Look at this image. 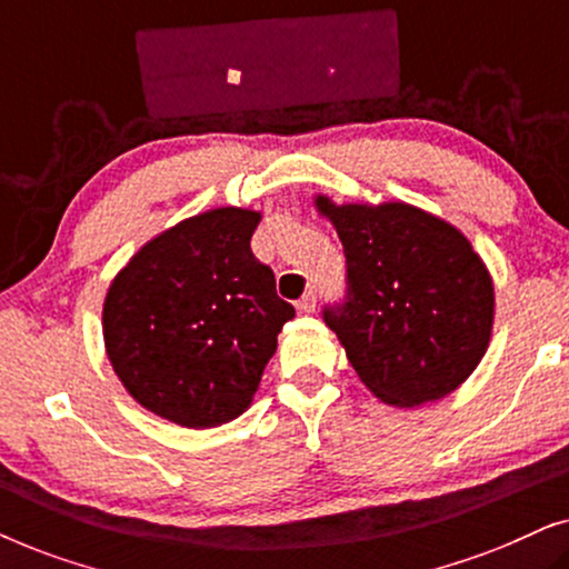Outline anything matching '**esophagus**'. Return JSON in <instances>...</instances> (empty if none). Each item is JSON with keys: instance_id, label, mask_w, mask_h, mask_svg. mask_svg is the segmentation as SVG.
<instances>
[{"instance_id": "obj_1", "label": "esophagus", "mask_w": 569, "mask_h": 569, "mask_svg": "<svg viewBox=\"0 0 569 569\" xmlns=\"http://www.w3.org/2000/svg\"><path fill=\"white\" fill-rule=\"evenodd\" d=\"M298 310H300V313H313V310H316V292L313 290H308L298 300Z\"/></svg>"}]
</instances>
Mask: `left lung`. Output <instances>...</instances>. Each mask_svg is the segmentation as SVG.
Masks as SVG:
<instances>
[{
	"instance_id": "left-lung-1",
	"label": "left lung",
	"mask_w": 569,
	"mask_h": 569,
	"mask_svg": "<svg viewBox=\"0 0 569 569\" xmlns=\"http://www.w3.org/2000/svg\"><path fill=\"white\" fill-rule=\"evenodd\" d=\"M347 256L345 302L323 308L347 360L391 407H419L456 391L487 352L492 277L469 238L425 209L333 204L316 197Z\"/></svg>"
}]
</instances>
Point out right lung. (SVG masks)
I'll return each mask as SVG.
<instances>
[{"label":"right lung","instance_id":"right-lung-1","mask_svg":"<svg viewBox=\"0 0 569 569\" xmlns=\"http://www.w3.org/2000/svg\"><path fill=\"white\" fill-rule=\"evenodd\" d=\"M261 212L217 207L131 256L103 302L106 352L147 411L191 430L243 415L295 308L251 251Z\"/></svg>","mask_w":569,"mask_h":569}]
</instances>
